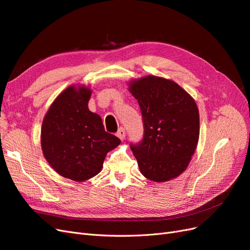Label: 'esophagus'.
Here are the masks:
<instances>
[{"label": "esophagus", "mask_w": 250, "mask_h": 250, "mask_svg": "<svg viewBox=\"0 0 250 250\" xmlns=\"http://www.w3.org/2000/svg\"><path fill=\"white\" fill-rule=\"evenodd\" d=\"M117 135H118V138L121 140V141H123L124 139H125V135H126V132H125V129L123 127H121L120 129L118 130V132H117Z\"/></svg>", "instance_id": "34e87169"}]
</instances>
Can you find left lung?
<instances>
[{
    "instance_id": "8db88e82",
    "label": "left lung",
    "mask_w": 250,
    "mask_h": 250,
    "mask_svg": "<svg viewBox=\"0 0 250 250\" xmlns=\"http://www.w3.org/2000/svg\"><path fill=\"white\" fill-rule=\"evenodd\" d=\"M128 86L139 102L144 122L142 143L130 147L141 173L155 183L176 178L197 148V104L176 82L153 75L133 79Z\"/></svg>"
}]
</instances>
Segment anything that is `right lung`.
<instances>
[{
  "label": "right lung",
  "instance_id": "1",
  "mask_svg": "<svg viewBox=\"0 0 250 250\" xmlns=\"http://www.w3.org/2000/svg\"><path fill=\"white\" fill-rule=\"evenodd\" d=\"M93 90L74 84L53 101L41 131L42 154L60 176L88 180L103 168L105 156L120 145V139L105 131L99 115L88 109Z\"/></svg>",
  "mask_w": 250,
  "mask_h": 250
}]
</instances>
